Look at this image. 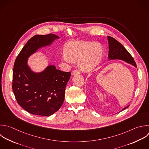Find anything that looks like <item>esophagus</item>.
<instances>
[{"instance_id": "1", "label": "esophagus", "mask_w": 149, "mask_h": 149, "mask_svg": "<svg viewBox=\"0 0 149 149\" xmlns=\"http://www.w3.org/2000/svg\"><path fill=\"white\" fill-rule=\"evenodd\" d=\"M80 71L78 70H73V72H72V74H73V75L79 74H80Z\"/></svg>"}]
</instances>
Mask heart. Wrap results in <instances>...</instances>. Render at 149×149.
<instances>
[{
    "label": "heart",
    "instance_id": "1",
    "mask_svg": "<svg viewBox=\"0 0 149 149\" xmlns=\"http://www.w3.org/2000/svg\"><path fill=\"white\" fill-rule=\"evenodd\" d=\"M62 58L66 62L78 61L79 68L85 72L94 69L100 63L103 49L98 43L77 41L68 44Z\"/></svg>",
    "mask_w": 149,
    "mask_h": 149
}]
</instances>
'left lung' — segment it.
Returning a JSON list of instances; mask_svg holds the SVG:
<instances>
[{
	"instance_id": "left-lung-1",
	"label": "left lung",
	"mask_w": 149,
	"mask_h": 149,
	"mask_svg": "<svg viewBox=\"0 0 149 149\" xmlns=\"http://www.w3.org/2000/svg\"><path fill=\"white\" fill-rule=\"evenodd\" d=\"M107 38L109 45V60H122L129 64L132 65L135 68H137L136 64L131 55L120 42H119L110 36H107ZM129 107V105L125 107L124 108L122 109V111L125 109Z\"/></svg>"
}]
</instances>
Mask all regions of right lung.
I'll return each mask as SVG.
<instances>
[{
    "label": "right lung",
    "mask_w": 149,
    "mask_h": 149,
    "mask_svg": "<svg viewBox=\"0 0 149 149\" xmlns=\"http://www.w3.org/2000/svg\"><path fill=\"white\" fill-rule=\"evenodd\" d=\"M59 37L54 34L36 35L30 38L17 56L13 70L12 88L18 104L33 115L49 116L61 107L70 72L49 65L40 72L32 70L29 58Z\"/></svg>",
    "instance_id": "1"
}]
</instances>
